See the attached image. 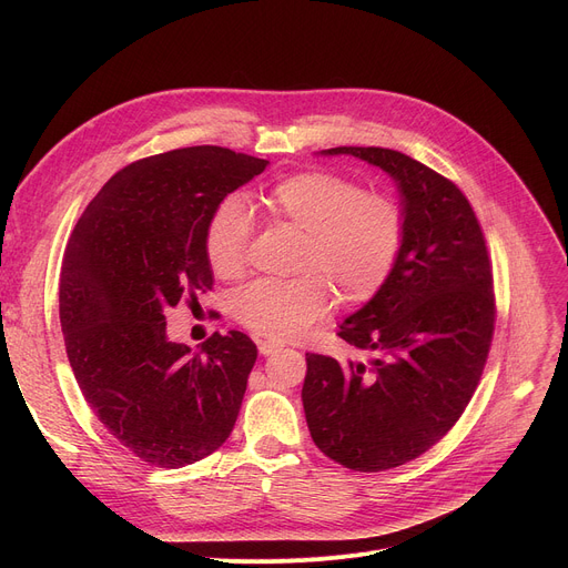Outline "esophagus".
Segmentation results:
<instances>
[{
  "label": "esophagus",
  "instance_id": "1",
  "mask_svg": "<svg viewBox=\"0 0 568 568\" xmlns=\"http://www.w3.org/2000/svg\"><path fill=\"white\" fill-rule=\"evenodd\" d=\"M283 345L281 343H274V341H262L260 345H257V349H260V354H264V356H268V354H274V352H278Z\"/></svg>",
  "mask_w": 568,
  "mask_h": 568
}]
</instances>
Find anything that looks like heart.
I'll return each mask as SVG.
<instances>
[{"instance_id":"1","label":"heart","mask_w":568,"mask_h":568,"mask_svg":"<svg viewBox=\"0 0 568 568\" xmlns=\"http://www.w3.org/2000/svg\"><path fill=\"white\" fill-rule=\"evenodd\" d=\"M262 212L304 232L300 268L290 281H257L234 296V317L257 336L300 338L332 306V286L345 304H366L398 262L405 214L384 193L329 170L290 174L262 197ZM253 234L246 202L227 195L209 216L204 253L221 278L242 276Z\"/></svg>"}]
</instances>
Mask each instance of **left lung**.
<instances>
[{
  "label": "left lung",
  "instance_id": "obj_1",
  "mask_svg": "<svg viewBox=\"0 0 568 568\" xmlns=\"http://www.w3.org/2000/svg\"><path fill=\"white\" fill-rule=\"evenodd\" d=\"M320 154L384 170L405 214L389 281L338 332L371 359L306 354L302 389L317 449L347 469L382 471L426 454L474 396L495 329L493 266L471 204L446 176L382 146Z\"/></svg>",
  "mask_w": 568,
  "mask_h": 568
}]
</instances>
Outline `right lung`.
Wrapping results in <instances>:
<instances>
[{
    "instance_id": "add662e5",
    "label": "right lung",
    "mask_w": 568,
    "mask_h": 568,
    "mask_svg": "<svg viewBox=\"0 0 568 568\" xmlns=\"http://www.w3.org/2000/svg\"><path fill=\"white\" fill-rule=\"evenodd\" d=\"M268 161L186 146L119 170L87 204L64 253L59 320L80 392L140 460L184 467L214 454L242 407L255 343H172L165 311L209 292V216Z\"/></svg>"
}]
</instances>
